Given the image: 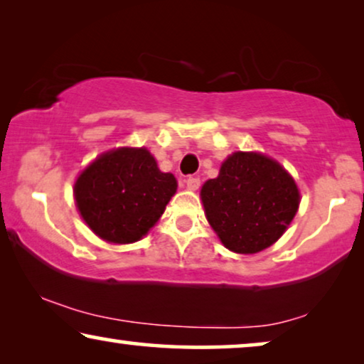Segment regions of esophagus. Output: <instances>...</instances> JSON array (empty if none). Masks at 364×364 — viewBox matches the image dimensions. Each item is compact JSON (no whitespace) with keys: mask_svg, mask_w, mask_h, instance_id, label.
<instances>
[{"mask_svg":"<svg viewBox=\"0 0 364 364\" xmlns=\"http://www.w3.org/2000/svg\"><path fill=\"white\" fill-rule=\"evenodd\" d=\"M183 183H186L187 188H191V191H197V188L200 187V178H198V177H187L186 181H183Z\"/></svg>","mask_w":364,"mask_h":364,"instance_id":"obj_1","label":"esophagus"}]
</instances>
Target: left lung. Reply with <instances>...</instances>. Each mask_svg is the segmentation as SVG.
Wrapping results in <instances>:
<instances>
[{"label": "left lung", "instance_id": "left-lung-1", "mask_svg": "<svg viewBox=\"0 0 364 364\" xmlns=\"http://www.w3.org/2000/svg\"><path fill=\"white\" fill-rule=\"evenodd\" d=\"M207 220L223 245L257 253L275 243L300 203L296 183L280 164L255 152H235L200 192Z\"/></svg>", "mask_w": 364, "mask_h": 364}]
</instances>
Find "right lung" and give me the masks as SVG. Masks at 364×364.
I'll list each match as a JSON object with an SVG mask.
<instances>
[{
  "instance_id": "obj_1",
  "label": "right lung",
  "mask_w": 364,
  "mask_h": 364,
  "mask_svg": "<svg viewBox=\"0 0 364 364\" xmlns=\"http://www.w3.org/2000/svg\"><path fill=\"white\" fill-rule=\"evenodd\" d=\"M177 191L147 149H117L96 159L74 186L79 212L91 230L112 243L146 235Z\"/></svg>"
}]
</instances>
